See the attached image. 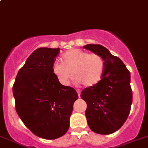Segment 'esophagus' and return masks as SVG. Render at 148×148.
Here are the masks:
<instances>
[{
	"instance_id": "34e87169",
	"label": "esophagus",
	"mask_w": 148,
	"mask_h": 148,
	"mask_svg": "<svg viewBox=\"0 0 148 148\" xmlns=\"http://www.w3.org/2000/svg\"><path fill=\"white\" fill-rule=\"evenodd\" d=\"M77 93H78V95H79V97H80V94H81V92H80L79 90H77Z\"/></svg>"
}]
</instances>
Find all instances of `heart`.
Listing matches in <instances>:
<instances>
[{
    "instance_id": "1",
    "label": "heart",
    "mask_w": 148,
    "mask_h": 148,
    "mask_svg": "<svg viewBox=\"0 0 148 148\" xmlns=\"http://www.w3.org/2000/svg\"><path fill=\"white\" fill-rule=\"evenodd\" d=\"M52 70L62 84H68L74 73L77 82L86 87H92L102 79L105 62L97 53L73 49L62 55V62L53 64Z\"/></svg>"
}]
</instances>
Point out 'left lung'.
Listing matches in <instances>:
<instances>
[{"label":"left lung","mask_w":148,"mask_h":148,"mask_svg":"<svg viewBox=\"0 0 148 148\" xmlns=\"http://www.w3.org/2000/svg\"><path fill=\"white\" fill-rule=\"evenodd\" d=\"M84 48L100 55L105 62L102 79L81 93L86 103L85 115L93 132L110 135L118 130L127 119L132 102L130 73L117 56L99 44H87Z\"/></svg>","instance_id":"8db88e82"}]
</instances>
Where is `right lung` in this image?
I'll return each instance as SVG.
<instances>
[{
  "label": "right lung",
  "mask_w": 148,
  "mask_h": 148,
  "mask_svg": "<svg viewBox=\"0 0 148 148\" xmlns=\"http://www.w3.org/2000/svg\"><path fill=\"white\" fill-rule=\"evenodd\" d=\"M60 49L38 48L20 69L13 86L18 115L33 133L53 140L69 127L73 104L78 99L74 88L64 86L52 67Z\"/></svg>",
  "instance_id": "add662e5"
}]
</instances>
